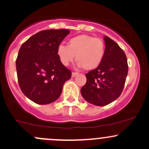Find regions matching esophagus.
<instances>
[{
  "label": "esophagus",
  "instance_id": "obj_1",
  "mask_svg": "<svg viewBox=\"0 0 149 149\" xmlns=\"http://www.w3.org/2000/svg\"><path fill=\"white\" fill-rule=\"evenodd\" d=\"M77 75H78L77 72H73V73H72V77H75V76H77Z\"/></svg>",
  "mask_w": 149,
  "mask_h": 149
}]
</instances>
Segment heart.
Masks as SVG:
<instances>
[{
	"mask_svg": "<svg viewBox=\"0 0 149 149\" xmlns=\"http://www.w3.org/2000/svg\"><path fill=\"white\" fill-rule=\"evenodd\" d=\"M105 52L104 41L89 35H79L70 38L67 46L60 44L57 54L60 62L68 66L76 59L86 70L97 68L102 61Z\"/></svg>",
	"mask_w": 149,
	"mask_h": 149,
	"instance_id": "obj_1",
	"label": "heart"
}]
</instances>
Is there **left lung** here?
<instances>
[{
	"mask_svg": "<svg viewBox=\"0 0 149 149\" xmlns=\"http://www.w3.org/2000/svg\"><path fill=\"white\" fill-rule=\"evenodd\" d=\"M105 52L97 68L86 74V83L81 89L86 101L104 106L117 99L122 94L128 73L125 53L115 41L104 37Z\"/></svg>",
	"mask_w": 149,
	"mask_h": 149,
	"instance_id": "left-lung-1",
	"label": "left lung"
}]
</instances>
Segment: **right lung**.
<instances>
[{
	"instance_id": "right-lung-1",
	"label": "right lung",
	"mask_w": 149,
	"mask_h": 149,
	"mask_svg": "<svg viewBox=\"0 0 149 149\" xmlns=\"http://www.w3.org/2000/svg\"><path fill=\"white\" fill-rule=\"evenodd\" d=\"M70 31L46 30L33 35L20 47L16 60L17 79L22 92L40 105L58 99L71 71L63 65L57 47Z\"/></svg>"
}]
</instances>
